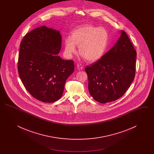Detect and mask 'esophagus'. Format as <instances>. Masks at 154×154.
<instances>
[{"label": "esophagus", "instance_id": "obj_1", "mask_svg": "<svg viewBox=\"0 0 154 154\" xmlns=\"http://www.w3.org/2000/svg\"><path fill=\"white\" fill-rule=\"evenodd\" d=\"M77 67L79 69V70H81L83 69V66H82L81 64H77Z\"/></svg>", "mask_w": 154, "mask_h": 154}]
</instances>
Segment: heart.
<instances>
[{
    "label": "heart",
    "mask_w": 154,
    "mask_h": 154,
    "mask_svg": "<svg viewBox=\"0 0 154 154\" xmlns=\"http://www.w3.org/2000/svg\"><path fill=\"white\" fill-rule=\"evenodd\" d=\"M109 33L106 29L90 24L81 25L72 33V36L65 39V52L72 57L79 47L81 55L88 62H95L102 58L107 50Z\"/></svg>",
    "instance_id": "heart-1"
}]
</instances>
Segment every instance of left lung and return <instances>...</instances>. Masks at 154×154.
I'll list each match as a JSON object with an SVG mask.
<instances>
[{"mask_svg":"<svg viewBox=\"0 0 154 154\" xmlns=\"http://www.w3.org/2000/svg\"><path fill=\"white\" fill-rule=\"evenodd\" d=\"M137 53L124 30L117 43L102 58L87 66L88 90L100 103L115 101L124 95L134 79Z\"/></svg>","mask_w":154,"mask_h":154,"instance_id":"obj_1","label":"left lung"}]
</instances>
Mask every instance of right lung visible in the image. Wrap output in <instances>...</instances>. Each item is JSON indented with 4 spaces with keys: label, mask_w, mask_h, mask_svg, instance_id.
<instances>
[{
    "label": "right lung",
    "mask_w": 154,
    "mask_h": 154,
    "mask_svg": "<svg viewBox=\"0 0 154 154\" xmlns=\"http://www.w3.org/2000/svg\"><path fill=\"white\" fill-rule=\"evenodd\" d=\"M62 36L58 30L42 26L28 33L22 39L18 71L22 84L31 95L45 103L62 96L67 79L73 73L74 62L58 56Z\"/></svg>",
    "instance_id": "right-lung-1"
}]
</instances>
